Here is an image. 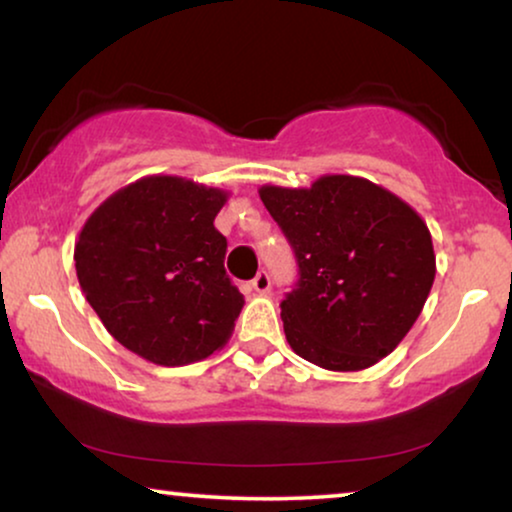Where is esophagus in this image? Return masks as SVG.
Listing matches in <instances>:
<instances>
[{"label":"esophagus","instance_id":"obj_1","mask_svg":"<svg viewBox=\"0 0 512 512\" xmlns=\"http://www.w3.org/2000/svg\"><path fill=\"white\" fill-rule=\"evenodd\" d=\"M251 289L256 293H268L270 291V275L268 272H258L254 277V282H251Z\"/></svg>","mask_w":512,"mask_h":512}]
</instances>
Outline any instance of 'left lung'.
Segmentation results:
<instances>
[{"label":"left lung","mask_w":512,"mask_h":512,"mask_svg":"<svg viewBox=\"0 0 512 512\" xmlns=\"http://www.w3.org/2000/svg\"><path fill=\"white\" fill-rule=\"evenodd\" d=\"M258 195L298 258V286L282 300L293 352L335 373L394 352L436 279L422 216L352 174H324L307 188L265 184Z\"/></svg>","instance_id":"8db88e82"}]
</instances>
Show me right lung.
<instances>
[{
	"label": "right lung",
	"mask_w": 512,
	"mask_h": 512,
	"mask_svg": "<svg viewBox=\"0 0 512 512\" xmlns=\"http://www.w3.org/2000/svg\"><path fill=\"white\" fill-rule=\"evenodd\" d=\"M228 191L151 174L111 193L83 223L76 277L125 349L156 366H188L226 345L244 296L223 268L214 228Z\"/></svg>",
	"instance_id": "right-lung-1"
}]
</instances>
